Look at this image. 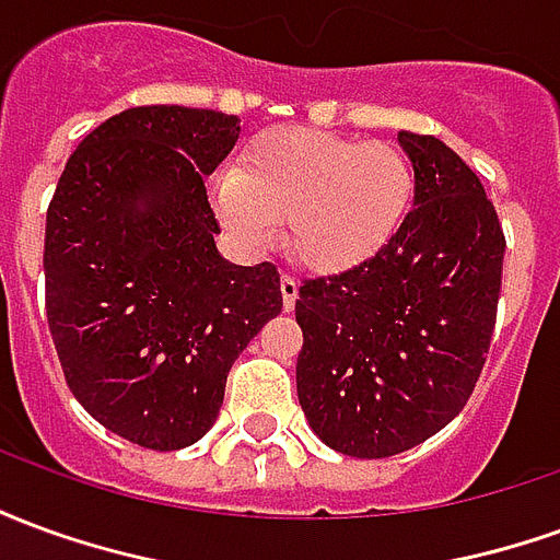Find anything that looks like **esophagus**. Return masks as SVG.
<instances>
[{
  "label": "esophagus",
  "mask_w": 560,
  "mask_h": 560,
  "mask_svg": "<svg viewBox=\"0 0 560 560\" xmlns=\"http://www.w3.org/2000/svg\"><path fill=\"white\" fill-rule=\"evenodd\" d=\"M296 293H300V284H296V279L293 276H281V300H284V308L291 312L293 303H296Z\"/></svg>",
  "instance_id": "1"
}]
</instances>
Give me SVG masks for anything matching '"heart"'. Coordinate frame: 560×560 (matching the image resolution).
<instances>
[{"mask_svg": "<svg viewBox=\"0 0 560 560\" xmlns=\"http://www.w3.org/2000/svg\"><path fill=\"white\" fill-rule=\"evenodd\" d=\"M413 197L417 173L399 147L312 128L257 135L236 171L212 183L228 224L267 243L288 221L293 257L317 272L360 267L387 248L411 215Z\"/></svg>", "mask_w": 560, "mask_h": 560, "instance_id": "b5f03b06", "label": "heart"}]
</instances>
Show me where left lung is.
I'll list each match as a JSON object with an SVG mask.
<instances>
[{
  "instance_id": "left-lung-1",
  "label": "left lung",
  "mask_w": 560,
  "mask_h": 560,
  "mask_svg": "<svg viewBox=\"0 0 560 560\" xmlns=\"http://www.w3.org/2000/svg\"><path fill=\"white\" fill-rule=\"evenodd\" d=\"M417 173L408 221L339 276L303 279L296 396L317 438L387 458L441 432L480 381L504 272V231L477 173L432 135L399 131Z\"/></svg>"
}]
</instances>
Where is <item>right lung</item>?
<instances>
[{"label": "right lung", "mask_w": 560, "mask_h": 560, "mask_svg": "<svg viewBox=\"0 0 560 560\" xmlns=\"http://www.w3.org/2000/svg\"><path fill=\"white\" fill-rule=\"evenodd\" d=\"M236 138V116L131 107L80 140L47 207L44 300L68 389L147 450L212 429L233 360L281 312L279 269L215 252L203 179Z\"/></svg>", "instance_id": "add662e5"}]
</instances>
